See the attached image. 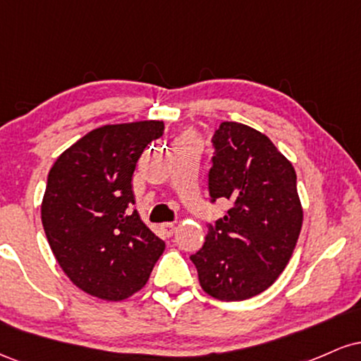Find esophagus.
Masks as SVG:
<instances>
[{
  "instance_id": "esophagus-1",
  "label": "esophagus",
  "mask_w": 361,
  "mask_h": 361,
  "mask_svg": "<svg viewBox=\"0 0 361 361\" xmlns=\"http://www.w3.org/2000/svg\"><path fill=\"white\" fill-rule=\"evenodd\" d=\"M161 231H163V234L166 235V238H171L173 233L176 231V226L173 222H166V224H163V226H161Z\"/></svg>"
}]
</instances>
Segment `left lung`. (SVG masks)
Listing matches in <instances>:
<instances>
[{"label":"left lung","instance_id":"8db88e82","mask_svg":"<svg viewBox=\"0 0 361 361\" xmlns=\"http://www.w3.org/2000/svg\"><path fill=\"white\" fill-rule=\"evenodd\" d=\"M210 202L231 209L209 224L205 243L190 256L204 292L224 302L267 290L287 267L302 227L292 163L261 132L222 122L212 137Z\"/></svg>","mask_w":361,"mask_h":361}]
</instances>
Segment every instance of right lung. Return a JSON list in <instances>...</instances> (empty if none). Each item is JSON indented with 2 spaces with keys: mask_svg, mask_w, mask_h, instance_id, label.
Here are the masks:
<instances>
[{
  "mask_svg": "<svg viewBox=\"0 0 361 361\" xmlns=\"http://www.w3.org/2000/svg\"><path fill=\"white\" fill-rule=\"evenodd\" d=\"M163 132L156 120L94 128L49 171L45 235L66 275L90 295L127 299L147 283L163 255V239L132 210L135 164Z\"/></svg>",
  "mask_w": 361,
  "mask_h": 361,
  "instance_id": "right-lung-1",
  "label": "right lung"
}]
</instances>
